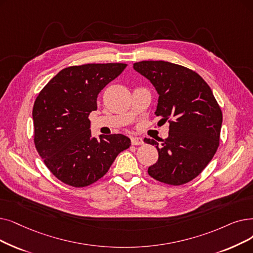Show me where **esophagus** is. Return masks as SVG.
Listing matches in <instances>:
<instances>
[{
  "mask_svg": "<svg viewBox=\"0 0 253 253\" xmlns=\"http://www.w3.org/2000/svg\"><path fill=\"white\" fill-rule=\"evenodd\" d=\"M131 144L137 146V145H142L144 144V139L141 137H137V136H132L131 137Z\"/></svg>",
  "mask_w": 253,
  "mask_h": 253,
  "instance_id": "1",
  "label": "esophagus"
}]
</instances>
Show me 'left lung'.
<instances>
[{
    "mask_svg": "<svg viewBox=\"0 0 253 253\" xmlns=\"http://www.w3.org/2000/svg\"><path fill=\"white\" fill-rule=\"evenodd\" d=\"M133 69L159 95L155 115L169 122L168 138L144 139L159 155L149 174L169 185L193 180L215 155L220 138L222 113L211 87L196 72L169 62L142 61Z\"/></svg>",
    "mask_w": 253,
    "mask_h": 253,
    "instance_id": "left-lung-1",
    "label": "left lung"
}]
</instances>
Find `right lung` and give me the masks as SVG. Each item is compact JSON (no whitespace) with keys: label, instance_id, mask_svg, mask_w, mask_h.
<instances>
[{"label":"right lung","instance_id":"1","mask_svg":"<svg viewBox=\"0 0 253 253\" xmlns=\"http://www.w3.org/2000/svg\"><path fill=\"white\" fill-rule=\"evenodd\" d=\"M126 64H85L61 70L43 87L33 107L34 142L53 175L73 187L102 178L118 154L130 147L123 134L92 136L89 115L103 87Z\"/></svg>","mask_w":253,"mask_h":253}]
</instances>
